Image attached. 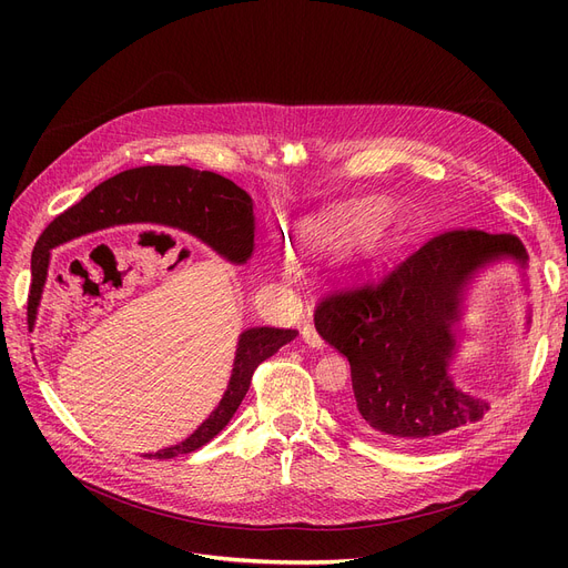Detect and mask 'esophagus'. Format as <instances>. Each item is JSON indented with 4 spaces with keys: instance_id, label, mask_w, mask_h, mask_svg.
I'll list each match as a JSON object with an SVG mask.
<instances>
[{
    "instance_id": "esophagus-1",
    "label": "esophagus",
    "mask_w": 568,
    "mask_h": 568,
    "mask_svg": "<svg viewBox=\"0 0 568 568\" xmlns=\"http://www.w3.org/2000/svg\"><path fill=\"white\" fill-rule=\"evenodd\" d=\"M302 338H304V343H306L308 347H317V349H320V347L324 345V341L320 338V334L315 332L313 324H306V326H304V329H302Z\"/></svg>"
}]
</instances>
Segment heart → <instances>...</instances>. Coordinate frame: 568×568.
<instances>
[{
	"instance_id": "1",
	"label": "heart",
	"mask_w": 568,
	"mask_h": 568,
	"mask_svg": "<svg viewBox=\"0 0 568 568\" xmlns=\"http://www.w3.org/2000/svg\"><path fill=\"white\" fill-rule=\"evenodd\" d=\"M382 227V216L371 206H347L317 219L306 230V242L322 246H354L375 236Z\"/></svg>"
}]
</instances>
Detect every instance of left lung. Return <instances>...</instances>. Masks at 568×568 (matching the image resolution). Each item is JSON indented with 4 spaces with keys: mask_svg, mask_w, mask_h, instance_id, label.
I'll return each instance as SVG.
<instances>
[{
    "mask_svg": "<svg viewBox=\"0 0 568 568\" xmlns=\"http://www.w3.org/2000/svg\"><path fill=\"white\" fill-rule=\"evenodd\" d=\"M497 262H514L525 278L527 251L518 236L452 230L377 285L322 300L315 329L347 356L356 428L392 442H426L484 419L490 400L456 384L452 364L467 290Z\"/></svg>",
    "mask_w": 568,
    "mask_h": 568,
    "instance_id": "1",
    "label": "left lung"
}]
</instances>
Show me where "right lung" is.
<instances>
[{
  "mask_svg": "<svg viewBox=\"0 0 568 568\" xmlns=\"http://www.w3.org/2000/svg\"><path fill=\"white\" fill-rule=\"evenodd\" d=\"M129 185H140L148 195L144 199L139 196L138 203H129L131 210H110L106 200ZM142 221L184 230L232 264H244L253 255L255 216L253 200L244 189H239L234 182L216 172H200L186 165L133 168L110 176L108 182L87 193L78 204L59 214L43 230L32 253V290H29L27 302L29 324H34L37 320L52 248L89 232ZM296 334H300L296 329H274V326H253V329L242 332L236 343L227 389L216 409L184 442L144 456L174 458L197 452L200 446L212 442L242 405L255 368L283 345L294 341Z\"/></svg>",
  "mask_w": 568,
  "mask_h": 568,
  "instance_id": "1",
  "label": "right lung"
}]
</instances>
